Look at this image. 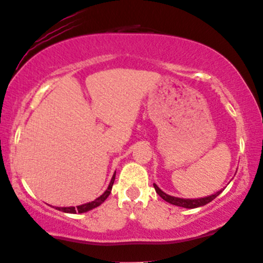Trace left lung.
Listing matches in <instances>:
<instances>
[{
  "label": "left lung",
  "instance_id": "obj_1",
  "mask_svg": "<svg viewBox=\"0 0 263 263\" xmlns=\"http://www.w3.org/2000/svg\"><path fill=\"white\" fill-rule=\"evenodd\" d=\"M153 186H154V189H156L157 194L159 195L164 201L169 202V203H172L174 205H179V207H183V208H197V207H201V205H204V204L210 203V202L213 201L214 198H216L217 196H219L220 192L223 191V190H220V191L216 192V194H214V195L207 196V197L195 198V200H190V198H179V197H174V196L167 195V194H165V192H163L159 187H158L156 183H153Z\"/></svg>",
  "mask_w": 263,
  "mask_h": 263
}]
</instances>
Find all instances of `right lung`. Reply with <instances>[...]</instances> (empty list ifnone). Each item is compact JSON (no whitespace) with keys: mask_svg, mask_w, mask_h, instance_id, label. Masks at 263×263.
<instances>
[{"mask_svg":"<svg viewBox=\"0 0 263 263\" xmlns=\"http://www.w3.org/2000/svg\"><path fill=\"white\" fill-rule=\"evenodd\" d=\"M115 175H116V173L112 175V179H111V181H110L109 186H107L106 191L104 192V194L101 196H99V197L96 198L94 201L88 202V203H84V204H81V205H77V207H56V210L65 212V213H84V212H88V211L93 210V208L98 207V205H100L104 201L106 200L107 197H109L110 192H111L114 181H115Z\"/></svg>","mask_w":263,"mask_h":263,"instance_id":"right-lung-1","label":"right lung"}]
</instances>
